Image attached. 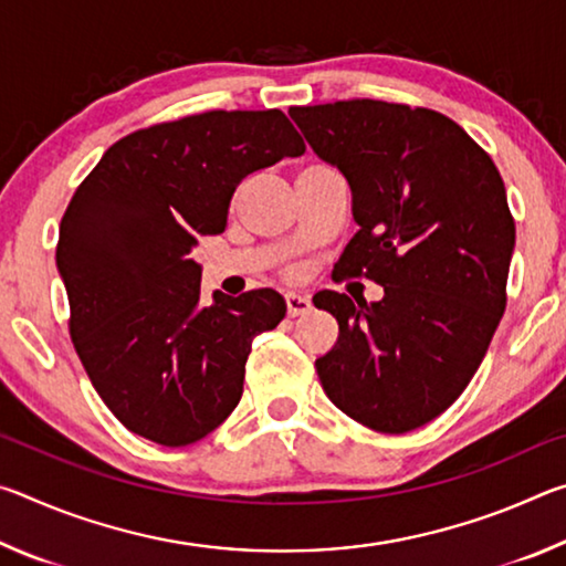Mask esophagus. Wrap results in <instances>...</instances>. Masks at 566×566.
<instances>
[{"label": "esophagus", "instance_id": "esophagus-1", "mask_svg": "<svg viewBox=\"0 0 566 566\" xmlns=\"http://www.w3.org/2000/svg\"><path fill=\"white\" fill-rule=\"evenodd\" d=\"M284 300H286V314H290V317H300V314H306L312 310L310 296H304V294L290 292L284 296Z\"/></svg>", "mask_w": 566, "mask_h": 566}]
</instances>
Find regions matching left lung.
<instances>
[{
    "instance_id": "obj_1",
    "label": "left lung",
    "mask_w": 566,
    "mask_h": 566,
    "mask_svg": "<svg viewBox=\"0 0 566 566\" xmlns=\"http://www.w3.org/2000/svg\"><path fill=\"white\" fill-rule=\"evenodd\" d=\"M317 155L349 181L359 232L334 280L367 276L379 302L324 290L339 337L314 367L344 415L405 434L454 405L506 306L514 219L492 157L444 114L379 99L292 107Z\"/></svg>"
}]
</instances>
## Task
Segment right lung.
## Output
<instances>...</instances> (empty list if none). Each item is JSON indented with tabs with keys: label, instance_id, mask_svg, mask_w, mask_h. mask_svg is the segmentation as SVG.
Returning a JSON list of instances; mask_svg holds the SVG:
<instances>
[{
	"label": "right lung",
	"instance_id": "right-lung-1",
	"mask_svg": "<svg viewBox=\"0 0 566 566\" xmlns=\"http://www.w3.org/2000/svg\"><path fill=\"white\" fill-rule=\"evenodd\" d=\"M304 149L280 109H214L127 134L76 187L56 244L70 334L129 432L187 447L239 405L252 339L284 319V296L214 292L205 304L189 252L224 232L239 181Z\"/></svg>",
	"mask_w": 566,
	"mask_h": 566
}]
</instances>
